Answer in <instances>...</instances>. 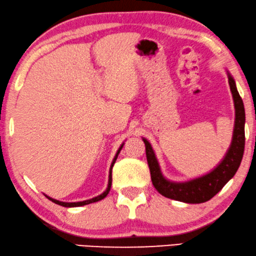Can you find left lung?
<instances>
[{
  "label": "left lung",
  "mask_w": 256,
  "mask_h": 256,
  "mask_svg": "<svg viewBox=\"0 0 256 256\" xmlns=\"http://www.w3.org/2000/svg\"><path fill=\"white\" fill-rule=\"evenodd\" d=\"M228 84L236 108V122L232 142L222 162L208 174L190 180L188 182L168 181L164 178L160 170L159 162H158L152 146L145 138H142L146 146V158L152 183L154 188L162 196L190 204L204 203L217 195L222 186L234 176L242 160L244 150V108L242 100L238 92L236 82L230 73Z\"/></svg>",
  "instance_id": "left-lung-1"
}]
</instances>
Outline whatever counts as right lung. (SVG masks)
<instances>
[{"label": "right lung", "mask_w": 256, "mask_h": 256, "mask_svg": "<svg viewBox=\"0 0 256 256\" xmlns=\"http://www.w3.org/2000/svg\"><path fill=\"white\" fill-rule=\"evenodd\" d=\"M123 145H124V144H123ZM123 145H122V146L120 147V150H117V153H116V156L114 158V160H112V164H111L110 172H109V183H108V188H106V192H104L103 194H100V196L95 197V198L88 200H84V202H76V203H66V202H60V200H53V198H51V197H48V196H46V195H45V196L48 197V198L50 200H52L53 203H56V204H59V205H61V206H64V208L82 206V205H87V204H90V203H95V202H98V200H103L104 197H106V195H108V194H109V192H110V188H111V182H112V175H111V172H112V167H114V162H116V160H117V156H118V154H120V150L123 148Z\"/></svg>", "instance_id": "obj_1"}]
</instances>
